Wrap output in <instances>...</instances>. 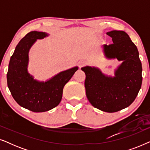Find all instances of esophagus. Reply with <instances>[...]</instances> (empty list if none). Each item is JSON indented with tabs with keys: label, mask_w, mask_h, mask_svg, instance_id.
Returning <instances> with one entry per match:
<instances>
[{
	"label": "esophagus",
	"mask_w": 150,
	"mask_h": 150,
	"mask_svg": "<svg viewBox=\"0 0 150 150\" xmlns=\"http://www.w3.org/2000/svg\"><path fill=\"white\" fill-rule=\"evenodd\" d=\"M85 64H86V61H79V66H80V67H81L82 66H83V65H85Z\"/></svg>",
	"instance_id": "obj_1"
}]
</instances>
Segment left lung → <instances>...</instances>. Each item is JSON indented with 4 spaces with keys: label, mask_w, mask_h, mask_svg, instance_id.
<instances>
[{
    "label": "left lung",
    "mask_w": 150,
    "mask_h": 150,
    "mask_svg": "<svg viewBox=\"0 0 150 150\" xmlns=\"http://www.w3.org/2000/svg\"><path fill=\"white\" fill-rule=\"evenodd\" d=\"M113 44L102 45L105 58L122 63L114 76L104 74L97 67L81 68L85 73L86 96L92 106L102 111L114 112L128 107L134 102L142 84V65L137 46L123 30L106 33Z\"/></svg>",
    "instance_id": "8db88e82"
}]
</instances>
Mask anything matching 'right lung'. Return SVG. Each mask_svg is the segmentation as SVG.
Returning a JSON list of instances; mask_svg holds the SVG:
<instances>
[{
    "mask_svg": "<svg viewBox=\"0 0 150 150\" xmlns=\"http://www.w3.org/2000/svg\"><path fill=\"white\" fill-rule=\"evenodd\" d=\"M46 32L30 31L16 47L10 59L7 79L13 99L20 106L35 112L50 110L60 103L63 89L79 67L62 71L46 81L35 79L28 71V52L37 40L48 37Z\"/></svg>",
    "mask_w": 150,
    "mask_h": 150,
    "instance_id": "add662e5",
    "label": "right lung"
}]
</instances>
